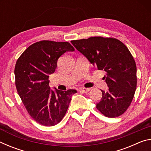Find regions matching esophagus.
Returning <instances> with one entry per match:
<instances>
[{
    "instance_id": "1",
    "label": "esophagus",
    "mask_w": 151,
    "mask_h": 151,
    "mask_svg": "<svg viewBox=\"0 0 151 151\" xmlns=\"http://www.w3.org/2000/svg\"><path fill=\"white\" fill-rule=\"evenodd\" d=\"M91 89L89 88H84V87H81V88H78V91H81V92H83V93H88V91H90Z\"/></svg>"
}]
</instances>
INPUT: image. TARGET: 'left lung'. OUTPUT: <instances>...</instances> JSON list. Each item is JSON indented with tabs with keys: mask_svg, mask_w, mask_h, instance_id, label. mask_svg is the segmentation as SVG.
I'll return each mask as SVG.
<instances>
[{
	"mask_svg": "<svg viewBox=\"0 0 151 151\" xmlns=\"http://www.w3.org/2000/svg\"><path fill=\"white\" fill-rule=\"evenodd\" d=\"M94 68L106 72L104 76L109 89L101 90L96 108L107 117L114 118L129 108L137 88L136 63L128 48L112 38L91 37L71 41Z\"/></svg>",
	"mask_w": 151,
	"mask_h": 151,
	"instance_id": "left-lung-1",
	"label": "left lung"
}]
</instances>
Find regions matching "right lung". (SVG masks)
<instances>
[{
    "label": "right lung",
    "instance_id": "right-lung-1",
    "mask_svg": "<svg viewBox=\"0 0 151 151\" xmlns=\"http://www.w3.org/2000/svg\"><path fill=\"white\" fill-rule=\"evenodd\" d=\"M75 48L67 42L50 40L34 43L17 60L14 68L18 93L30 116L44 126L58 124L65 115L76 90H51L48 77L55 73L57 60Z\"/></svg>",
    "mask_w": 151,
    "mask_h": 151
}]
</instances>
